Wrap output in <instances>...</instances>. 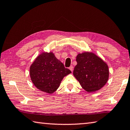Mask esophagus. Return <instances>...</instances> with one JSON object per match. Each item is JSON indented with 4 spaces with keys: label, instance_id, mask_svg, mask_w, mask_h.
I'll return each instance as SVG.
<instances>
[{
    "label": "esophagus",
    "instance_id": "obj_1",
    "mask_svg": "<svg viewBox=\"0 0 130 130\" xmlns=\"http://www.w3.org/2000/svg\"><path fill=\"white\" fill-rule=\"evenodd\" d=\"M69 69L71 70L72 72H73V66H71V67H69Z\"/></svg>",
    "mask_w": 130,
    "mask_h": 130
}]
</instances>
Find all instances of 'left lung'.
I'll return each instance as SVG.
<instances>
[{"mask_svg":"<svg viewBox=\"0 0 130 130\" xmlns=\"http://www.w3.org/2000/svg\"><path fill=\"white\" fill-rule=\"evenodd\" d=\"M77 65L73 75L82 88L87 92L100 90L109 79V68L106 62L91 52H84L76 56Z\"/></svg>","mask_w":130,"mask_h":130,"instance_id":"obj_1","label":"left lung"}]
</instances>
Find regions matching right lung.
Masks as SVG:
<instances>
[{"instance_id":"right-lung-1","label":"right lung","mask_w":130,"mask_h":130,"mask_svg":"<svg viewBox=\"0 0 130 130\" xmlns=\"http://www.w3.org/2000/svg\"><path fill=\"white\" fill-rule=\"evenodd\" d=\"M71 73L52 52H43L30 67L32 83L40 91L52 94L59 87L65 76Z\"/></svg>"}]
</instances>
